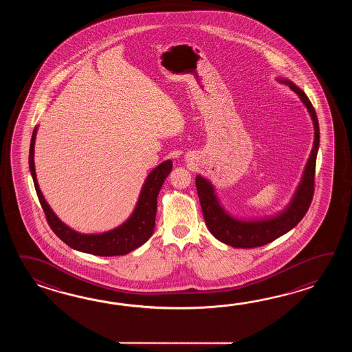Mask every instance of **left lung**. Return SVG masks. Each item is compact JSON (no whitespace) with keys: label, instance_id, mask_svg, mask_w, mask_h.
Listing matches in <instances>:
<instances>
[{"label":"left lung","instance_id":"1","mask_svg":"<svg viewBox=\"0 0 352 352\" xmlns=\"http://www.w3.org/2000/svg\"><path fill=\"white\" fill-rule=\"evenodd\" d=\"M278 82H285L294 93L298 94L299 99L306 105L307 111L312 118L314 128V147L307 161L300 182L287 208L276 215L265 219L243 220L234 217L219 201L215 194V188L209 179L202 177L200 175L196 176L197 195L201 205L204 219L210 232L217 240L232 248L247 249L262 247L285 235V232L292 230L306 215L307 210L309 208L314 197L316 158L320 147V127L316 111L306 93L299 89L294 82L283 78H278Z\"/></svg>","mask_w":352,"mask_h":352}]
</instances>
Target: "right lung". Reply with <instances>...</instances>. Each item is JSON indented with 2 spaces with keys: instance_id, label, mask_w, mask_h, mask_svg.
I'll use <instances>...</instances> for the list:
<instances>
[{
  "instance_id": "obj_1",
  "label": "right lung",
  "mask_w": 352,
  "mask_h": 352,
  "mask_svg": "<svg viewBox=\"0 0 352 352\" xmlns=\"http://www.w3.org/2000/svg\"><path fill=\"white\" fill-rule=\"evenodd\" d=\"M36 133H38V127H35L31 135L30 153H29L31 176L34 179L38 201L45 212L46 220L50 225L52 230L59 236L60 239L75 250L88 253V254L99 255V256L128 254L129 252L141 247L150 239L155 229L158 192L164 185L166 177L173 170L171 160H167L165 162L160 164L156 168H153L148 173L141 188V194L138 197V201L135 204V210L123 224L102 234H82L69 228L55 215V212L46 202L45 197L38 187L36 173H35V164H34Z\"/></svg>"
}]
</instances>
